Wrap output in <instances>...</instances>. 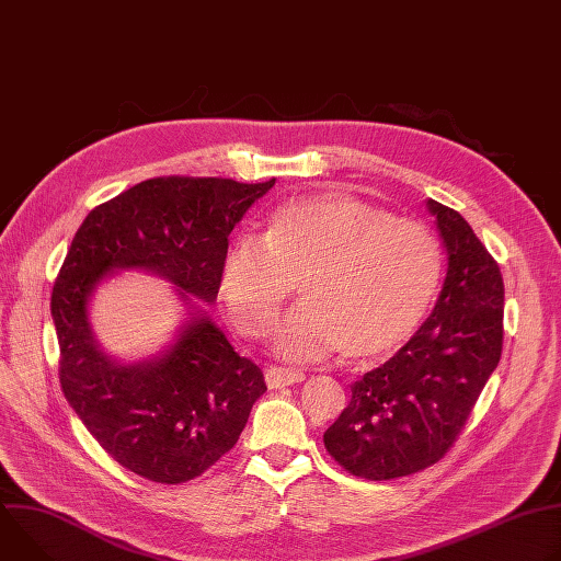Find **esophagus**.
Returning <instances> with one entry per match:
<instances>
[{"label": "esophagus", "instance_id": "34e87169", "mask_svg": "<svg viewBox=\"0 0 561 561\" xmlns=\"http://www.w3.org/2000/svg\"><path fill=\"white\" fill-rule=\"evenodd\" d=\"M266 386L268 388H284L290 383H299L306 379L304 370L299 368H288V366H271L266 368Z\"/></svg>", "mask_w": 561, "mask_h": 561}]
</instances>
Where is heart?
Returning <instances> with one entry per match:
<instances>
[{"label":"heart","instance_id":"heart-1","mask_svg":"<svg viewBox=\"0 0 561 561\" xmlns=\"http://www.w3.org/2000/svg\"><path fill=\"white\" fill-rule=\"evenodd\" d=\"M437 284L439 249L422 221L344 193L286 202L262 239L237 237L219 268L221 304L247 337L273 331L297 286L301 306L275 337L293 359L388 357L413 337Z\"/></svg>","mask_w":561,"mask_h":561}]
</instances>
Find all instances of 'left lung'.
I'll list each match as a JSON object with an SVG mask.
<instances>
[{
	"label": "left lung",
	"instance_id": "obj_1",
	"mask_svg": "<svg viewBox=\"0 0 561 561\" xmlns=\"http://www.w3.org/2000/svg\"><path fill=\"white\" fill-rule=\"evenodd\" d=\"M448 255L439 299L422 329L386 364L351 386L324 433L351 474L383 482L437 463L457 442L504 344V279L468 221L428 199Z\"/></svg>",
	"mask_w": 561,
	"mask_h": 561
}]
</instances>
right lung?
Masks as SVG:
<instances>
[{
    "label": "right lung",
    "instance_id": "1",
    "mask_svg": "<svg viewBox=\"0 0 561 561\" xmlns=\"http://www.w3.org/2000/svg\"><path fill=\"white\" fill-rule=\"evenodd\" d=\"M275 180L152 178L95 206L53 286L66 402L100 446L154 484H184L219 461L264 394L260 366L239 357L204 312L162 357L117 364L89 327V297L115 268H146L213 301L228 234ZM187 293L184 294L183 290Z\"/></svg>",
    "mask_w": 561,
    "mask_h": 561
}]
</instances>
